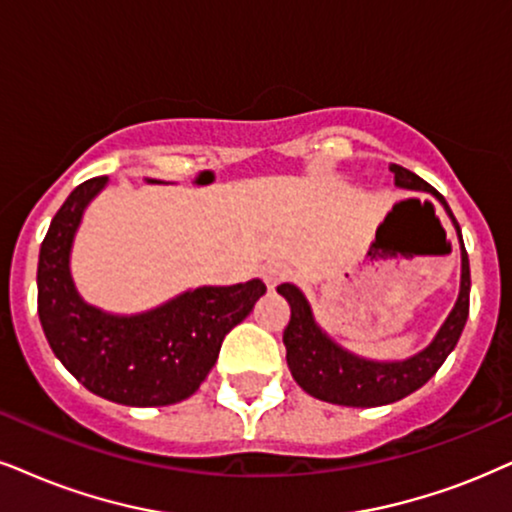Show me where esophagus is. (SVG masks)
Wrapping results in <instances>:
<instances>
[{
  "instance_id": "1",
  "label": "esophagus",
  "mask_w": 512,
  "mask_h": 512,
  "mask_svg": "<svg viewBox=\"0 0 512 512\" xmlns=\"http://www.w3.org/2000/svg\"><path fill=\"white\" fill-rule=\"evenodd\" d=\"M262 276H264V281H267V286L274 288V286H278V283L288 281V278L293 276V269L283 262H271L262 269Z\"/></svg>"
}]
</instances>
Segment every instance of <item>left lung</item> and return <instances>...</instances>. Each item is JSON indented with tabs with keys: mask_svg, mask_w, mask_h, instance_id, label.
<instances>
[{
	"mask_svg": "<svg viewBox=\"0 0 512 512\" xmlns=\"http://www.w3.org/2000/svg\"><path fill=\"white\" fill-rule=\"evenodd\" d=\"M394 172V184L399 189L428 191L444 205L446 215L456 226L458 241H461V293L446 316V321L439 328L435 340L428 347L420 349L418 354L404 361H371L357 354L342 349L338 342H333L326 333L316 326L312 307L307 297L293 283H281L276 290L286 297L290 304V321L283 331V345H286L288 368L293 373L295 383L312 397L328 401V404L340 406H383L409 397L418 387H423L437 368L444 364L451 349L456 347L461 338L465 321H468L470 309V262L465 252L461 226H458L454 212L442 193H437L425 179L401 165H390Z\"/></svg>",
	"mask_w": 512,
	"mask_h": 512,
	"instance_id": "obj_1",
	"label": "left lung"
}]
</instances>
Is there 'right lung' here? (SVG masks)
I'll use <instances>...</instances> for the list:
<instances>
[{
	"mask_svg": "<svg viewBox=\"0 0 512 512\" xmlns=\"http://www.w3.org/2000/svg\"><path fill=\"white\" fill-rule=\"evenodd\" d=\"M108 177L66 198L40 248L37 312L49 347L89 392L125 406H167L191 397L215 366L224 335L267 293L260 278L186 290L151 312L108 314L87 304L70 276L84 208Z\"/></svg>",
	"mask_w": 512,
	"mask_h": 512,
	"instance_id": "1",
	"label": "right lung"
}]
</instances>
